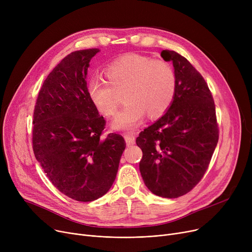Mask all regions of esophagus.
<instances>
[{"label":"esophagus","instance_id":"obj_1","mask_svg":"<svg viewBox=\"0 0 252 252\" xmlns=\"http://www.w3.org/2000/svg\"><path fill=\"white\" fill-rule=\"evenodd\" d=\"M124 137H125L126 145H133V144H135L136 140H135V136L133 134H125Z\"/></svg>","mask_w":252,"mask_h":252}]
</instances>
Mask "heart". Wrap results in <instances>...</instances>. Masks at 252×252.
Masks as SVG:
<instances>
[{"instance_id": "obj_1", "label": "heart", "mask_w": 252, "mask_h": 252, "mask_svg": "<svg viewBox=\"0 0 252 252\" xmlns=\"http://www.w3.org/2000/svg\"><path fill=\"white\" fill-rule=\"evenodd\" d=\"M107 83L94 78L88 84V95L103 115L113 116L119 101L115 93L124 92L126 102L112 123L116 129H133L143 119L162 116L170 107L177 91L176 72L169 63L137 54L126 55L104 70Z\"/></svg>"}]
</instances>
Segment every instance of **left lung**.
Masks as SVG:
<instances>
[{"mask_svg": "<svg viewBox=\"0 0 252 252\" xmlns=\"http://www.w3.org/2000/svg\"><path fill=\"white\" fill-rule=\"evenodd\" d=\"M177 76L175 99L167 112L136 140L142 149L140 171L155 195L177 198L201 181L219 141L216 105L203 76L175 51L163 50Z\"/></svg>", "mask_w": 252, "mask_h": 252, "instance_id": "1", "label": "left lung"}]
</instances>
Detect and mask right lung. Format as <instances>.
Here are the masks:
<instances>
[{
	"mask_svg": "<svg viewBox=\"0 0 252 252\" xmlns=\"http://www.w3.org/2000/svg\"><path fill=\"white\" fill-rule=\"evenodd\" d=\"M99 49L79 50L61 60L38 92L32 121V149L47 178L81 202L107 193L126 148L123 136H101L106 126L87 87L91 59Z\"/></svg>",
	"mask_w": 252,
	"mask_h": 252,
	"instance_id": "right-lung-1",
	"label": "right lung"
}]
</instances>
